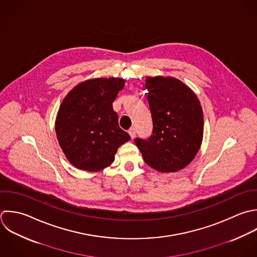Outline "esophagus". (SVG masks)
Returning <instances> with one entry per match:
<instances>
[{
    "label": "esophagus",
    "mask_w": 257,
    "mask_h": 257,
    "mask_svg": "<svg viewBox=\"0 0 257 257\" xmlns=\"http://www.w3.org/2000/svg\"><path fill=\"white\" fill-rule=\"evenodd\" d=\"M128 133H129V135H130L131 139H134V138H135V136H136V130H135L134 127L130 128V129L128 130Z\"/></svg>",
    "instance_id": "1"
}]
</instances>
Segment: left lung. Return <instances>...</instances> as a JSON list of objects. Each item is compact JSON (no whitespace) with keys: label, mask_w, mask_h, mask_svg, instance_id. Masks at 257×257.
Instances as JSON below:
<instances>
[{"label":"left lung","mask_w":257,"mask_h":257,"mask_svg":"<svg viewBox=\"0 0 257 257\" xmlns=\"http://www.w3.org/2000/svg\"><path fill=\"white\" fill-rule=\"evenodd\" d=\"M153 132L135 139L144 161L153 169L176 172L196 156L203 139V112L196 94L173 77H147Z\"/></svg>","instance_id":"8db88e82"}]
</instances>
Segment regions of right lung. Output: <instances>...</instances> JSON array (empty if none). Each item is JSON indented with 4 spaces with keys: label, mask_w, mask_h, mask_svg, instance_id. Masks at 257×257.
<instances>
[{
    "label": "right lung",
    "mask_w": 257,
    "mask_h": 257,
    "mask_svg": "<svg viewBox=\"0 0 257 257\" xmlns=\"http://www.w3.org/2000/svg\"><path fill=\"white\" fill-rule=\"evenodd\" d=\"M124 85L122 78L90 79L64 98L56 117V135L66 158L76 168L103 170L114 162L118 148L130 140L119 127L112 105Z\"/></svg>",
    "instance_id": "right-lung-1"
}]
</instances>
